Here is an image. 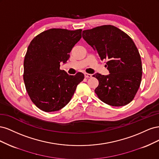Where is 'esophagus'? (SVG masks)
<instances>
[{"instance_id": "esophagus-1", "label": "esophagus", "mask_w": 159, "mask_h": 159, "mask_svg": "<svg viewBox=\"0 0 159 159\" xmlns=\"http://www.w3.org/2000/svg\"><path fill=\"white\" fill-rule=\"evenodd\" d=\"M84 75L85 78H91V76H92V75L90 74H87V73H85L84 74Z\"/></svg>"}]
</instances>
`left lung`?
I'll return each instance as SVG.
<instances>
[{"mask_svg":"<svg viewBox=\"0 0 159 159\" xmlns=\"http://www.w3.org/2000/svg\"><path fill=\"white\" fill-rule=\"evenodd\" d=\"M82 37L101 60H108L109 74L93 75L99 81L95 89L98 98L114 107L129 103L140 86L143 70L141 56L133 40L111 25L84 30Z\"/></svg>","mask_w":159,"mask_h":159,"instance_id":"left-lung-1","label":"left lung"}]
</instances>
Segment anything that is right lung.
<instances>
[{
    "label": "right lung",
    "mask_w": 159,
    "mask_h": 159,
    "mask_svg": "<svg viewBox=\"0 0 159 159\" xmlns=\"http://www.w3.org/2000/svg\"><path fill=\"white\" fill-rule=\"evenodd\" d=\"M81 38V30L52 28L36 36L30 43L24 61L26 89L32 102L45 112L56 111L71 100L84 78L78 72L70 75L60 70Z\"/></svg>",
    "instance_id": "add662e5"
}]
</instances>
